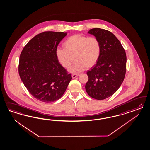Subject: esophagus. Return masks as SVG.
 Wrapping results in <instances>:
<instances>
[{"instance_id":"34e87169","label":"esophagus","mask_w":150,"mask_h":150,"mask_svg":"<svg viewBox=\"0 0 150 150\" xmlns=\"http://www.w3.org/2000/svg\"><path fill=\"white\" fill-rule=\"evenodd\" d=\"M79 76V74H73L72 75V77L73 78H75Z\"/></svg>"}]
</instances>
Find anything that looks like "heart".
I'll use <instances>...</instances> for the list:
<instances>
[{"label":"heart","instance_id":"obj_1","mask_svg":"<svg viewBox=\"0 0 150 150\" xmlns=\"http://www.w3.org/2000/svg\"><path fill=\"white\" fill-rule=\"evenodd\" d=\"M63 46L64 48L56 49V57L66 68L71 66L74 57L76 62L69 69L72 73L82 72L86 67H92L97 63L101 52L100 43L96 37L74 35L63 42Z\"/></svg>","mask_w":150,"mask_h":150}]
</instances>
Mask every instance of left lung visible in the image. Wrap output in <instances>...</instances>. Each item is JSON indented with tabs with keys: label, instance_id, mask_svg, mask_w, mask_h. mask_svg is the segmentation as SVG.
<instances>
[{
	"label": "left lung",
	"instance_id": "obj_1",
	"mask_svg": "<svg viewBox=\"0 0 150 150\" xmlns=\"http://www.w3.org/2000/svg\"><path fill=\"white\" fill-rule=\"evenodd\" d=\"M88 33L99 40L101 52L96 64L87 71L89 79L85 88L90 97L103 100L114 94L124 79L125 51L116 36L106 30L94 28Z\"/></svg>",
	"mask_w": 150,
	"mask_h": 150
}]
</instances>
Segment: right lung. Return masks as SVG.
I'll use <instances>...</instances> for the list:
<instances>
[{
    "instance_id": "obj_1",
    "label": "right lung",
    "mask_w": 150,
    "mask_h": 150,
    "mask_svg": "<svg viewBox=\"0 0 150 150\" xmlns=\"http://www.w3.org/2000/svg\"><path fill=\"white\" fill-rule=\"evenodd\" d=\"M67 33L46 31L35 36L20 54L19 73L25 86L36 99L57 100L72 79L59 63L56 50Z\"/></svg>"
}]
</instances>
